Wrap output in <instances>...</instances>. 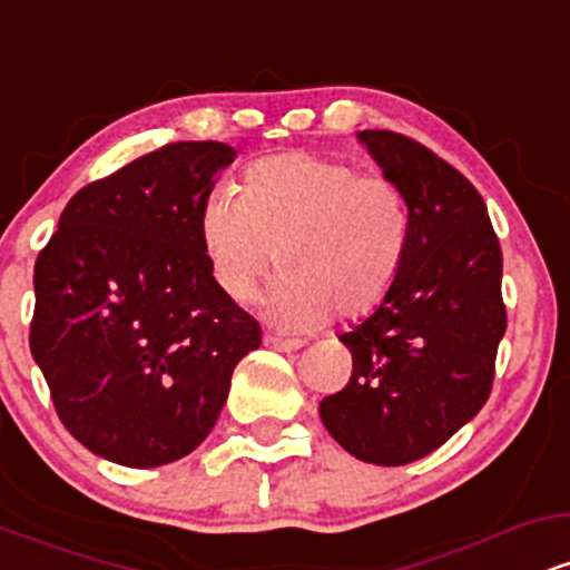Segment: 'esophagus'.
<instances>
[{
  "label": "esophagus",
  "mask_w": 570,
  "mask_h": 570,
  "mask_svg": "<svg viewBox=\"0 0 570 570\" xmlns=\"http://www.w3.org/2000/svg\"><path fill=\"white\" fill-rule=\"evenodd\" d=\"M265 345L273 351L281 353H292L297 348H303V340H292V337H278V335H265Z\"/></svg>",
  "instance_id": "1"
}]
</instances>
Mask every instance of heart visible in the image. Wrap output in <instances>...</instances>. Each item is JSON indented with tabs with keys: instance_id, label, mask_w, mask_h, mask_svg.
Instances as JSON below:
<instances>
[{
	"instance_id": "b5f03b06",
	"label": "heart",
	"mask_w": 570,
	"mask_h": 570,
	"mask_svg": "<svg viewBox=\"0 0 570 570\" xmlns=\"http://www.w3.org/2000/svg\"><path fill=\"white\" fill-rule=\"evenodd\" d=\"M198 230L214 284L246 303L284 267L265 313L289 330L358 318L381 305L402 267L410 214L385 174L348 160L286 153L246 168L244 193L219 185L200 203Z\"/></svg>"
}]
</instances>
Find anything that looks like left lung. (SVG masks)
Instances as JSON below:
<instances>
[{
    "mask_svg": "<svg viewBox=\"0 0 570 570\" xmlns=\"http://www.w3.org/2000/svg\"><path fill=\"white\" fill-rule=\"evenodd\" d=\"M356 139L402 189L410 233L394 286L340 335L353 372L318 415L358 461L404 466L488 402L507 332L501 246L485 200L450 163L394 130H358Z\"/></svg>",
    "mask_w": 570,
    "mask_h": 570,
    "instance_id": "obj_1",
    "label": "left lung"
}]
</instances>
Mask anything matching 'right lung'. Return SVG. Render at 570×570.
<instances>
[{
  "label": "right lung",
  "mask_w": 570,
  "mask_h": 570,
  "mask_svg": "<svg viewBox=\"0 0 570 570\" xmlns=\"http://www.w3.org/2000/svg\"><path fill=\"white\" fill-rule=\"evenodd\" d=\"M235 149L166 144L82 187L35 265L31 356L63 426L130 469L179 461L217 423L259 324L214 284L200 203Z\"/></svg>",
  "instance_id": "add662e5"
}]
</instances>
